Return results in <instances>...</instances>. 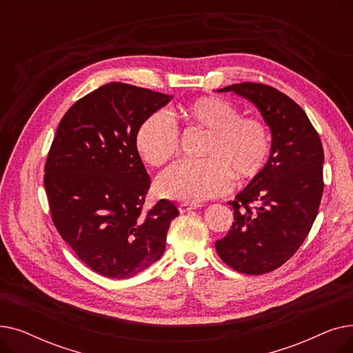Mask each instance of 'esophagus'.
Returning a JSON list of instances; mask_svg holds the SVG:
<instances>
[{"instance_id": "1", "label": "esophagus", "mask_w": 353, "mask_h": 353, "mask_svg": "<svg viewBox=\"0 0 353 353\" xmlns=\"http://www.w3.org/2000/svg\"><path fill=\"white\" fill-rule=\"evenodd\" d=\"M197 208H199L197 205H190V203H180V205H179L180 213H186V212H190V210L197 209Z\"/></svg>"}]
</instances>
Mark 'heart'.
I'll use <instances>...</instances> for the list:
<instances>
[{"label":"heart","instance_id":"heart-1","mask_svg":"<svg viewBox=\"0 0 353 353\" xmlns=\"http://www.w3.org/2000/svg\"><path fill=\"white\" fill-rule=\"evenodd\" d=\"M180 117L189 127L206 132L199 153L203 160H181L163 172L156 181L161 197L199 203L226 193L232 177L246 183L263 170L270 137L262 120L239 116L234 104L219 97H200L184 104ZM134 144L144 163L159 167L177 153L179 130L156 111L137 127Z\"/></svg>","mask_w":353,"mask_h":353}]
</instances>
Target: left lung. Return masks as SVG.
Returning a JSON list of instances; mask_svg holds the SVG:
<instances>
[{"mask_svg": "<svg viewBox=\"0 0 353 353\" xmlns=\"http://www.w3.org/2000/svg\"><path fill=\"white\" fill-rule=\"evenodd\" d=\"M233 91L250 100L272 132L263 170L229 205L234 221L214 243L221 261L246 274L281 268L296 253L318 216L323 194V147L305 111L279 90L240 83Z\"/></svg>", "mask_w": 353, "mask_h": 353, "instance_id": "8db88e82", "label": "left lung"}]
</instances>
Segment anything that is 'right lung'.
Segmentation results:
<instances>
[{
	"mask_svg": "<svg viewBox=\"0 0 353 353\" xmlns=\"http://www.w3.org/2000/svg\"><path fill=\"white\" fill-rule=\"evenodd\" d=\"M173 96L110 83L74 103L61 119L44 167L55 229L96 273L127 279L161 257L174 203L143 210L150 189L134 137L140 123Z\"/></svg>",
	"mask_w": 353,
	"mask_h": 353,
	"instance_id": "right-lung-1",
	"label": "right lung"
}]
</instances>
